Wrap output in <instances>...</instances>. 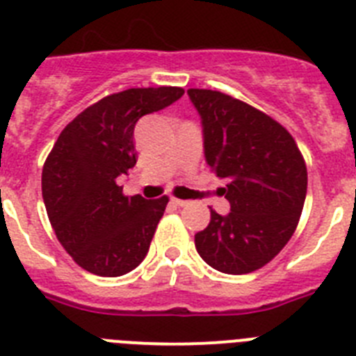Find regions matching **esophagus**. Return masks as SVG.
Masks as SVG:
<instances>
[{
  "label": "esophagus",
  "instance_id": "obj_1",
  "mask_svg": "<svg viewBox=\"0 0 356 356\" xmlns=\"http://www.w3.org/2000/svg\"><path fill=\"white\" fill-rule=\"evenodd\" d=\"M171 201H172V203H175L176 207H187L188 203H191V201H188V200H178V197H171Z\"/></svg>",
  "mask_w": 356,
  "mask_h": 356
}]
</instances>
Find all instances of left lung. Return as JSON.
I'll list each match as a JSON object with an SVG mask.
<instances>
[{"mask_svg":"<svg viewBox=\"0 0 356 356\" xmlns=\"http://www.w3.org/2000/svg\"><path fill=\"white\" fill-rule=\"evenodd\" d=\"M201 118L209 168L226 178L229 212L210 210L194 235L200 257L217 271L246 275L273 260L294 234L307 197V165L280 122L217 90L188 89Z\"/></svg>","mask_w":356,"mask_h":356,"instance_id":"obj_1","label":"left lung"}]
</instances>
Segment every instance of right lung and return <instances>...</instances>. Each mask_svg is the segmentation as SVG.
<instances>
[{"mask_svg": "<svg viewBox=\"0 0 356 356\" xmlns=\"http://www.w3.org/2000/svg\"><path fill=\"white\" fill-rule=\"evenodd\" d=\"M184 92L147 87L112 94L85 108L56 139L42 169L44 205L60 244L85 271L122 276L147 254L169 200L124 196L118 178L137 163V121Z\"/></svg>", "mask_w": 356, "mask_h": 356, "instance_id": "right-lung-1", "label": "right lung"}]
</instances>
